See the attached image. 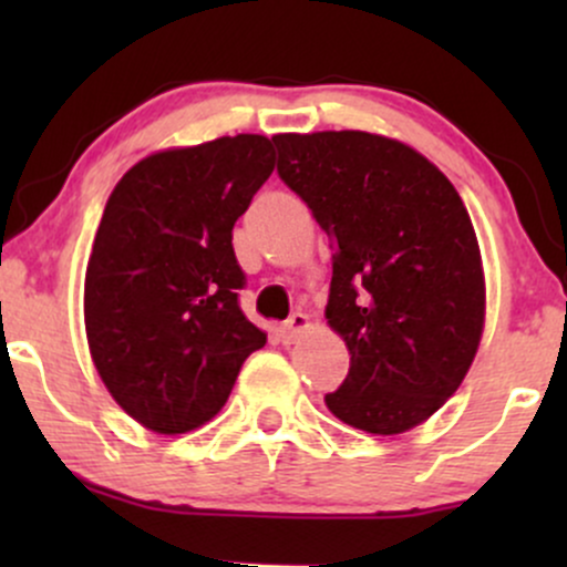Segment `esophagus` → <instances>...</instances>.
I'll list each match as a JSON object with an SVG mask.
<instances>
[{"label":"esophagus","instance_id":"34e87169","mask_svg":"<svg viewBox=\"0 0 567 567\" xmlns=\"http://www.w3.org/2000/svg\"><path fill=\"white\" fill-rule=\"evenodd\" d=\"M306 328H309V317H306L303 311H296V315H290L288 320L282 322V328H279V338H282V343H292Z\"/></svg>","mask_w":567,"mask_h":567}]
</instances>
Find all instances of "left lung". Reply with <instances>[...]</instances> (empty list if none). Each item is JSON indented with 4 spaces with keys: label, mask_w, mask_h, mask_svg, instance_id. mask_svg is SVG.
I'll use <instances>...</instances> for the list:
<instances>
[{
    "label": "left lung",
    "mask_w": 567,
    "mask_h": 567,
    "mask_svg": "<svg viewBox=\"0 0 567 567\" xmlns=\"http://www.w3.org/2000/svg\"><path fill=\"white\" fill-rule=\"evenodd\" d=\"M271 141L279 178L333 247L324 317L351 362L324 402L362 432H408L453 396L483 336L470 213L451 181L400 141L360 130Z\"/></svg>",
    "instance_id": "obj_1"
}]
</instances>
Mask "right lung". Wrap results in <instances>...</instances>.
Wrapping results in <instances>:
<instances>
[{"label":"right lung","mask_w":567,"mask_h":567,"mask_svg":"<svg viewBox=\"0 0 567 567\" xmlns=\"http://www.w3.org/2000/svg\"><path fill=\"white\" fill-rule=\"evenodd\" d=\"M275 171L264 135L152 154L114 186L84 275V328L106 389L159 434L229 400L266 333L239 309L231 229Z\"/></svg>","instance_id":"right-lung-1"}]
</instances>
